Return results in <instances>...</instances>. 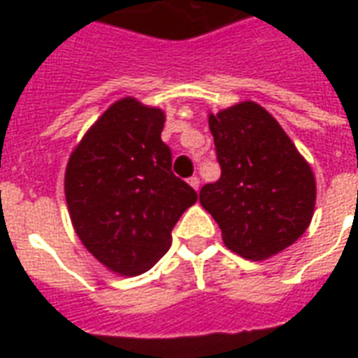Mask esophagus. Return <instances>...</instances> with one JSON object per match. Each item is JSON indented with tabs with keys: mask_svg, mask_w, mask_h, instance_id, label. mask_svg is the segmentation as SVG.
<instances>
[{
	"mask_svg": "<svg viewBox=\"0 0 358 358\" xmlns=\"http://www.w3.org/2000/svg\"><path fill=\"white\" fill-rule=\"evenodd\" d=\"M187 184L194 187V189H199V178L197 176H192V178L187 180Z\"/></svg>",
	"mask_w": 358,
	"mask_h": 358,
	"instance_id": "34e87169",
	"label": "esophagus"
}]
</instances>
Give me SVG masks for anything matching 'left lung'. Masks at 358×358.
I'll list each match as a JSON object with an SVG mask.
<instances>
[{
    "label": "left lung",
    "instance_id": "obj_1",
    "mask_svg": "<svg viewBox=\"0 0 358 358\" xmlns=\"http://www.w3.org/2000/svg\"><path fill=\"white\" fill-rule=\"evenodd\" d=\"M220 180L199 192L224 245L264 261L299 240L313 220L315 172L268 110L240 101L209 113Z\"/></svg>",
    "mask_w": 358,
    "mask_h": 358
}]
</instances>
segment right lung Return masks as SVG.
I'll use <instances>...</instances> for the list:
<instances>
[{"label":"right lung","instance_id":"add662e5","mask_svg":"<svg viewBox=\"0 0 358 358\" xmlns=\"http://www.w3.org/2000/svg\"><path fill=\"white\" fill-rule=\"evenodd\" d=\"M164 110L122 97L69 157L65 197L82 245L110 272L138 276L169 251L172 228L197 194L172 174Z\"/></svg>","mask_w":358,"mask_h":358}]
</instances>
